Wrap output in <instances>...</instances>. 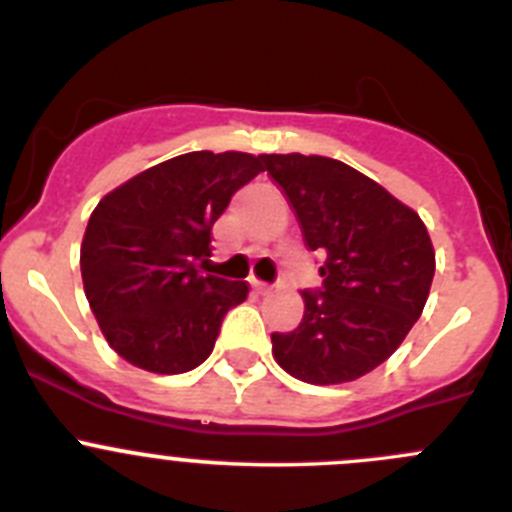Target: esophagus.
<instances>
[{"label":"esophagus","mask_w":512,"mask_h":512,"mask_svg":"<svg viewBox=\"0 0 512 512\" xmlns=\"http://www.w3.org/2000/svg\"><path fill=\"white\" fill-rule=\"evenodd\" d=\"M251 287L256 289V292H259V295H269V292H271V284L261 282V279H256V277L251 279Z\"/></svg>","instance_id":"esophagus-1"}]
</instances>
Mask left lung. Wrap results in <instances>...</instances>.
<instances>
[{
	"label": "left lung",
	"instance_id": "obj_1",
	"mask_svg": "<svg viewBox=\"0 0 512 512\" xmlns=\"http://www.w3.org/2000/svg\"><path fill=\"white\" fill-rule=\"evenodd\" d=\"M284 189L310 251H325L323 292H302L305 315L271 336L284 372L307 384L364 377L395 354L431 292L436 251L418 212L343 161L261 153Z\"/></svg>",
	"mask_w": 512,
	"mask_h": 512
}]
</instances>
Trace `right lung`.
<instances>
[{"instance_id":"right-lung-1","label":"right lung","mask_w":512,"mask_h":512,"mask_svg":"<svg viewBox=\"0 0 512 512\" xmlns=\"http://www.w3.org/2000/svg\"><path fill=\"white\" fill-rule=\"evenodd\" d=\"M264 171L243 151H192L104 194L81 241V282L110 348L153 374H184L215 348L248 282L202 274L212 225Z\"/></svg>"}]
</instances>
